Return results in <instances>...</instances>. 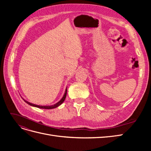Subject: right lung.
<instances>
[{"label":"right lung","mask_w":151,"mask_h":151,"mask_svg":"<svg viewBox=\"0 0 151 151\" xmlns=\"http://www.w3.org/2000/svg\"><path fill=\"white\" fill-rule=\"evenodd\" d=\"M67 89H66L65 94H64V95H63V98L61 99L60 101H58L57 103L52 105V106H39V105H36V104H32V103H29V102H28V101H26V100H24V101L26 103H28V104L31 105V106H35V107H37V108H43V109H53V108L58 107V106H60V105L63 101H64V100H65V98H66V96H67Z\"/></svg>","instance_id":"right-lung-1"}]
</instances>
